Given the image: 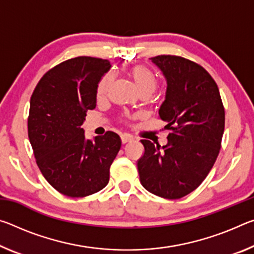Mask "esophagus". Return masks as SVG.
Listing matches in <instances>:
<instances>
[{
    "label": "esophagus",
    "instance_id": "esophagus-1",
    "mask_svg": "<svg viewBox=\"0 0 254 254\" xmlns=\"http://www.w3.org/2000/svg\"><path fill=\"white\" fill-rule=\"evenodd\" d=\"M133 139L132 137L130 136V135H127V134H124V135H121V141H122V143L124 144V143H127V142H131Z\"/></svg>",
    "mask_w": 254,
    "mask_h": 254
}]
</instances>
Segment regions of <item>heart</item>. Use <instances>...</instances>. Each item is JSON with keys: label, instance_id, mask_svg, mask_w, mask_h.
<instances>
[{"label": "heart", "instance_id": "heart-1", "mask_svg": "<svg viewBox=\"0 0 254 254\" xmlns=\"http://www.w3.org/2000/svg\"><path fill=\"white\" fill-rule=\"evenodd\" d=\"M128 75H130L133 83H134L135 87L137 88V91H139L140 94H147V95H150L157 87L158 80L156 75L145 66L136 65L131 67L130 70H128ZM111 83L112 74H106L102 77V79L97 85L98 97L105 96Z\"/></svg>", "mask_w": 254, "mask_h": 254}]
</instances>
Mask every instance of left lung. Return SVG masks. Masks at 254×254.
Here are the masks:
<instances>
[{
    "instance_id": "8db88e82",
    "label": "left lung",
    "mask_w": 254,
    "mask_h": 254,
    "mask_svg": "<svg viewBox=\"0 0 254 254\" xmlns=\"http://www.w3.org/2000/svg\"><path fill=\"white\" fill-rule=\"evenodd\" d=\"M167 79L166 100L159 119L167 123L163 147L141 140L143 156L137 161L142 186L167 199L188 195L207 177L220 153L225 111L220 91L205 68L180 56L150 58Z\"/></svg>"
}]
</instances>
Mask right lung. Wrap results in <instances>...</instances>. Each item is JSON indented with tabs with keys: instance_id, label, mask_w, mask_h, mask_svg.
<instances>
[{
	"instance_id": "right-lung-1",
	"label": "right lung",
	"mask_w": 254,
	"mask_h": 254,
	"mask_svg": "<svg viewBox=\"0 0 254 254\" xmlns=\"http://www.w3.org/2000/svg\"><path fill=\"white\" fill-rule=\"evenodd\" d=\"M109 60L87 57L60 63L41 77L32 93L28 135L47 182L68 197H85L109 184L110 167L121 148L117 133L86 140V112L95 109L97 84Z\"/></svg>"
}]
</instances>
